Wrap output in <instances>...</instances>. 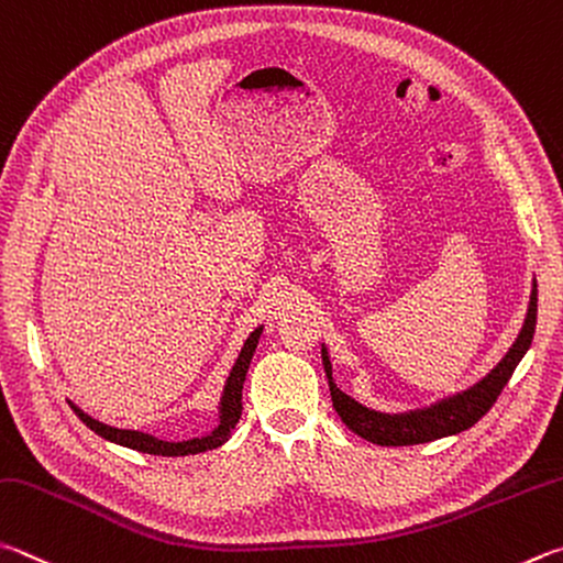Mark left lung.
I'll list each match as a JSON object with an SVG mask.
<instances>
[{
  "label": "left lung",
  "mask_w": 563,
  "mask_h": 563,
  "mask_svg": "<svg viewBox=\"0 0 563 563\" xmlns=\"http://www.w3.org/2000/svg\"><path fill=\"white\" fill-rule=\"evenodd\" d=\"M534 327H537V283L529 295V310L525 317L522 332L517 334L515 344L509 346V352L503 356V362H499L495 369L485 376V379H479L475 386L465 388V391L441 398V401L433 406L418 408V411H408V413L372 411V408L362 406L360 401H354L352 396L340 391L332 379V364L322 344V364H324L327 382H330L334 411L352 433H356L369 443L388 445V448L431 443V441H438V438L463 433L470 426H475L479 418L495 406L497 396L503 394V388L509 382V376L515 374L517 364L522 362V356L527 354L531 336H534Z\"/></svg>",
  "instance_id": "1"
}]
</instances>
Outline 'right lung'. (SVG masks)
Returning <instances> with one entry per match:
<instances>
[{
	"label": "right lung",
	"mask_w": 563,
	"mask_h": 563,
	"mask_svg": "<svg viewBox=\"0 0 563 563\" xmlns=\"http://www.w3.org/2000/svg\"><path fill=\"white\" fill-rule=\"evenodd\" d=\"M261 332H263V327L253 330L251 336L246 340V344H243L239 360H236V364H233V369H231L229 379H227V386H223V396H221V406H219V426L213 428L209 435L191 438V441L169 443V441H159V438L150 435V433L125 431V428H112V426L100 423V421H96V418H90L88 413L80 411V408L74 406V404H70V408H74L76 416L90 428V431H96L100 438H106V441H110V443L132 448V451L150 453V455H167V457L197 455V453L213 451V448H219V445L229 441L231 431L236 428L239 418H241V411H243V404H241L243 382H246V372H249L251 360H253L255 344H258V340H261Z\"/></svg>",
	"instance_id": "right-lung-1"
}]
</instances>
